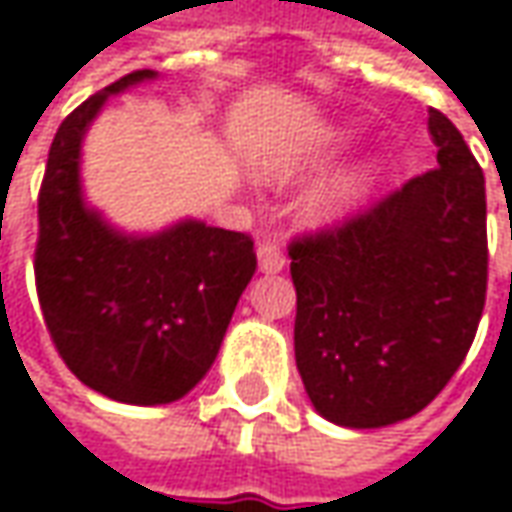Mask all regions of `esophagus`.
Listing matches in <instances>:
<instances>
[{"mask_svg": "<svg viewBox=\"0 0 512 512\" xmlns=\"http://www.w3.org/2000/svg\"><path fill=\"white\" fill-rule=\"evenodd\" d=\"M257 263H260V272H266V275L280 272V269L286 266V255H283L280 240H275V237H263V240L257 243Z\"/></svg>", "mask_w": 512, "mask_h": 512, "instance_id": "1", "label": "esophagus"}]
</instances>
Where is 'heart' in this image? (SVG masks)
I'll use <instances>...</instances> for the list:
<instances>
[{"mask_svg":"<svg viewBox=\"0 0 512 512\" xmlns=\"http://www.w3.org/2000/svg\"><path fill=\"white\" fill-rule=\"evenodd\" d=\"M346 140L349 137H346L344 131H335V134L323 137V140H318L315 148H309L306 154H300L298 160H286V163L275 166V177H295L300 171H318V168L326 166L344 148ZM372 183H375V163L364 160V163L346 168L341 174H335V177L323 180L318 186H312V189L306 191V197H303L300 212H303V217L309 223H332V220H341L344 214L352 212L367 197Z\"/></svg>","mask_w":512,"mask_h":512,"instance_id":"1","label":"heart"}]
</instances>
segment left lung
<instances>
[{
  "label": "left lung",
  "instance_id": "left-lung-1",
  "mask_svg": "<svg viewBox=\"0 0 512 512\" xmlns=\"http://www.w3.org/2000/svg\"><path fill=\"white\" fill-rule=\"evenodd\" d=\"M438 166L289 246L295 361L326 421L375 430L421 412L461 367L487 298L484 174L430 108Z\"/></svg>",
  "mask_w": 512,
  "mask_h": 512
}]
</instances>
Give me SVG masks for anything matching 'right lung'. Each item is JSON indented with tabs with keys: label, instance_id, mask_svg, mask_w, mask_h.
<instances>
[{
	"label": "right lung",
	"instance_id": "obj_1",
	"mask_svg": "<svg viewBox=\"0 0 512 512\" xmlns=\"http://www.w3.org/2000/svg\"><path fill=\"white\" fill-rule=\"evenodd\" d=\"M154 77L125 74L62 120L36 212V295L59 358L85 387L137 407L197 387L257 269L249 234L183 220L137 237L85 206L79 151L88 125L111 94Z\"/></svg>",
	"mask_w": 512,
	"mask_h": 512
}]
</instances>
